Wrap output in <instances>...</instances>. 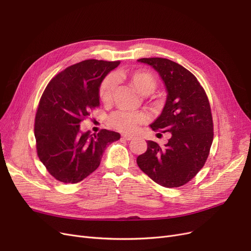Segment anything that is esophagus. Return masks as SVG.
<instances>
[{"label":"esophagus","instance_id":"1","mask_svg":"<svg viewBox=\"0 0 251 251\" xmlns=\"http://www.w3.org/2000/svg\"><path fill=\"white\" fill-rule=\"evenodd\" d=\"M122 137L125 139V140H131L133 138V135H130V134H123Z\"/></svg>","mask_w":251,"mask_h":251}]
</instances>
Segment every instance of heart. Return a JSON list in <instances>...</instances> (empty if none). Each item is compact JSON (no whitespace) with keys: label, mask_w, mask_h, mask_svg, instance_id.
<instances>
[{"label":"heart","mask_w":251,"mask_h":251,"mask_svg":"<svg viewBox=\"0 0 251 251\" xmlns=\"http://www.w3.org/2000/svg\"><path fill=\"white\" fill-rule=\"evenodd\" d=\"M122 79L128 81L141 94L149 95L154 92L158 87V80L154 74L148 71L137 70L132 72H121L119 74ZM115 79L113 75H107L102 79L99 87V96L101 102L108 104L115 91ZM147 121V116L141 112L117 111L108 119L110 125L121 132L131 133L137 127Z\"/></svg>","instance_id":"obj_1"}]
</instances>
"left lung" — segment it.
<instances>
[{"label": "left lung", "instance_id": "obj_1", "mask_svg": "<svg viewBox=\"0 0 251 251\" xmlns=\"http://www.w3.org/2000/svg\"><path fill=\"white\" fill-rule=\"evenodd\" d=\"M154 68L165 83L167 100L151 128L170 132L164 147L148 140L147 151L136 159L147 176L165 188H177L196 176L208 158L213 121L208 97L195 75L167 58H140Z\"/></svg>", "mask_w": 251, "mask_h": 251}]
</instances>
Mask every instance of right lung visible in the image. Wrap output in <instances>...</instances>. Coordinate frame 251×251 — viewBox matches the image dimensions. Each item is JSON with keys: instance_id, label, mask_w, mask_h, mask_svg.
Returning a JSON list of instances; mask_svg holds the SVG:
<instances>
[{"instance_id": "obj_1", "label": "right lung", "mask_w": 251, "mask_h": 251, "mask_svg": "<svg viewBox=\"0 0 251 251\" xmlns=\"http://www.w3.org/2000/svg\"><path fill=\"white\" fill-rule=\"evenodd\" d=\"M120 61L87 59L71 65L47 85L35 119L37 154L51 176L77 183L100 166L105 148L120 134L102 129L82 133L80 123L100 106L99 87Z\"/></svg>"}]
</instances>
